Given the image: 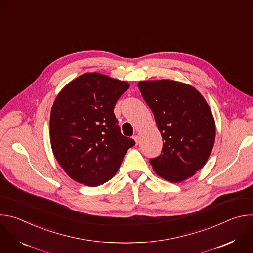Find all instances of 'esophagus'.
Returning a JSON list of instances; mask_svg holds the SVG:
<instances>
[{"label":"esophagus","mask_w":253,"mask_h":253,"mask_svg":"<svg viewBox=\"0 0 253 253\" xmlns=\"http://www.w3.org/2000/svg\"><path fill=\"white\" fill-rule=\"evenodd\" d=\"M133 139L135 140V142H136V144H138L139 143V141H140V137L138 136V135H135L134 137H133Z\"/></svg>","instance_id":"1"}]
</instances>
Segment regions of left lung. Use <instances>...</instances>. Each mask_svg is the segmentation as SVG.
<instances>
[{
  "label": "left lung",
  "instance_id": "1",
  "mask_svg": "<svg viewBox=\"0 0 253 253\" xmlns=\"http://www.w3.org/2000/svg\"><path fill=\"white\" fill-rule=\"evenodd\" d=\"M138 87L163 140L161 154L150 164L167 181H184L204 166L212 151L215 121L210 108L188 84L155 80L141 81Z\"/></svg>",
  "mask_w": 253,
  "mask_h": 253
}]
</instances>
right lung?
<instances>
[{"mask_svg": "<svg viewBox=\"0 0 253 253\" xmlns=\"http://www.w3.org/2000/svg\"><path fill=\"white\" fill-rule=\"evenodd\" d=\"M125 81L85 73L58 94L50 115L55 158L75 181L99 186L118 171L135 141L121 134L114 107L128 90Z\"/></svg>", "mask_w": 253, "mask_h": 253, "instance_id": "1", "label": "right lung"}]
</instances>
